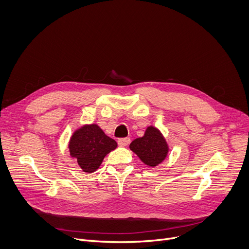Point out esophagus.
<instances>
[{
  "label": "esophagus",
  "instance_id": "esophagus-1",
  "mask_svg": "<svg viewBox=\"0 0 249 249\" xmlns=\"http://www.w3.org/2000/svg\"><path fill=\"white\" fill-rule=\"evenodd\" d=\"M117 142H118V145L120 147H125L130 143V139L129 138H121Z\"/></svg>",
  "mask_w": 249,
  "mask_h": 249
}]
</instances>
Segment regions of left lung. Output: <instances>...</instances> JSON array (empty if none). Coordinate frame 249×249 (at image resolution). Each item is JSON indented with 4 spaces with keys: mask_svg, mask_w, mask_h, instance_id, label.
<instances>
[{
    "mask_svg": "<svg viewBox=\"0 0 249 249\" xmlns=\"http://www.w3.org/2000/svg\"><path fill=\"white\" fill-rule=\"evenodd\" d=\"M130 149L149 166H156L166 157L168 147L160 132L155 127H148L145 135L134 140Z\"/></svg>",
    "mask_w": 249,
    "mask_h": 249,
    "instance_id": "8db88e82",
    "label": "left lung"
}]
</instances>
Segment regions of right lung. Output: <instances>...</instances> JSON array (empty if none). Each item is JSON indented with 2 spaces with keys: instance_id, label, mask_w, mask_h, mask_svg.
Wrapping results in <instances>:
<instances>
[{
  "instance_id": "add662e5",
  "label": "right lung",
  "mask_w": 249,
  "mask_h": 249,
  "mask_svg": "<svg viewBox=\"0 0 249 249\" xmlns=\"http://www.w3.org/2000/svg\"><path fill=\"white\" fill-rule=\"evenodd\" d=\"M116 142L106 136L95 124L77 130L70 140V154L76 158L81 168L88 173L95 171L104 157L116 149Z\"/></svg>"
}]
</instances>
